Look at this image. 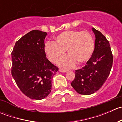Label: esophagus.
<instances>
[{
	"instance_id": "obj_1",
	"label": "esophagus",
	"mask_w": 122,
	"mask_h": 122,
	"mask_svg": "<svg viewBox=\"0 0 122 122\" xmlns=\"http://www.w3.org/2000/svg\"><path fill=\"white\" fill-rule=\"evenodd\" d=\"M59 71H60V72H66V71H67V70H65V69L60 68V69H59Z\"/></svg>"
}]
</instances>
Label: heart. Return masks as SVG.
Returning a JSON list of instances; mask_svg holds the SVG:
<instances>
[{
  "mask_svg": "<svg viewBox=\"0 0 122 122\" xmlns=\"http://www.w3.org/2000/svg\"><path fill=\"white\" fill-rule=\"evenodd\" d=\"M94 41L92 34L87 30H66L45 44L44 51L50 61L55 62L64 56L66 50L70 55L58 62L59 66L72 68L76 65L86 63L92 56Z\"/></svg>",
  "mask_w": 122,
  "mask_h": 122,
  "instance_id": "obj_1",
  "label": "heart"
}]
</instances>
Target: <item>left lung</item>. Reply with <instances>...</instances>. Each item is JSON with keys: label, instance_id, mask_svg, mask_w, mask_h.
Returning a JSON list of instances; mask_svg holds the SVG:
<instances>
[{"label": "left lung", "instance_id": "1", "mask_svg": "<svg viewBox=\"0 0 122 122\" xmlns=\"http://www.w3.org/2000/svg\"><path fill=\"white\" fill-rule=\"evenodd\" d=\"M95 35L94 52L82 68L76 70L71 86L78 93L90 95L102 87L111 71L113 57L109 42L100 32L93 28Z\"/></svg>", "mask_w": 122, "mask_h": 122}]
</instances>
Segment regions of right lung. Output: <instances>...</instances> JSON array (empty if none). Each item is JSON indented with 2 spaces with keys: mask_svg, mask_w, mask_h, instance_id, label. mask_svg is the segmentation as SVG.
I'll list each match as a JSON object with an SVG mask.
<instances>
[{
  "mask_svg": "<svg viewBox=\"0 0 122 122\" xmlns=\"http://www.w3.org/2000/svg\"><path fill=\"white\" fill-rule=\"evenodd\" d=\"M47 33L33 30L16 42L12 52V76L22 92L41 100L51 91L52 79L58 68L46 57L44 39Z\"/></svg>",
  "mask_w": 122,
  "mask_h": 122,
  "instance_id": "1",
  "label": "right lung"
}]
</instances>
